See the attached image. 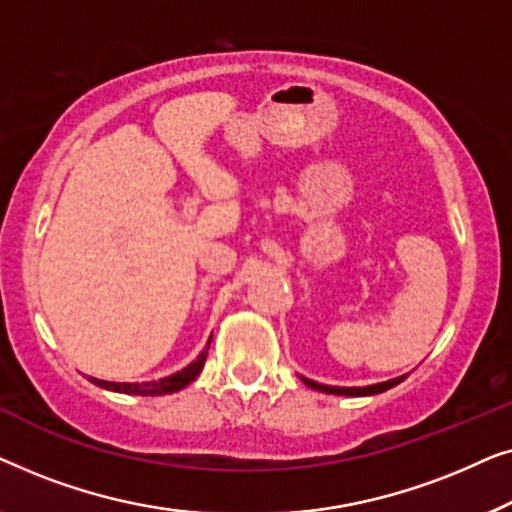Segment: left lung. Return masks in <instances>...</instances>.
<instances>
[{
	"instance_id": "8db88e82",
	"label": "left lung",
	"mask_w": 512,
	"mask_h": 512,
	"mask_svg": "<svg viewBox=\"0 0 512 512\" xmlns=\"http://www.w3.org/2000/svg\"><path fill=\"white\" fill-rule=\"evenodd\" d=\"M405 377H408V375L394 377V380H387V382L368 384V387H331V384H321V382L307 380V377H303V375H300V380H303L310 389L321 391V394H333V396H375V394H382V391H387L391 387H396V384H401Z\"/></svg>"
}]
</instances>
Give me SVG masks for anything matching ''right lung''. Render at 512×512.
<instances>
[{
  "label": "right lung",
  "mask_w": 512,
  "mask_h": 512,
  "mask_svg": "<svg viewBox=\"0 0 512 512\" xmlns=\"http://www.w3.org/2000/svg\"><path fill=\"white\" fill-rule=\"evenodd\" d=\"M209 342H212V338L207 340V347L198 354V359H195L193 363H188L186 368H181L179 373L163 377V380H151V382H107V380H97V377H88V380L93 382V384H97V387H102V389L118 391V394H132V396L174 394V391L188 387V384H191L195 377L202 373V366H205V361H207Z\"/></svg>",
  "instance_id": "right-lung-1"
}]
</instances>
